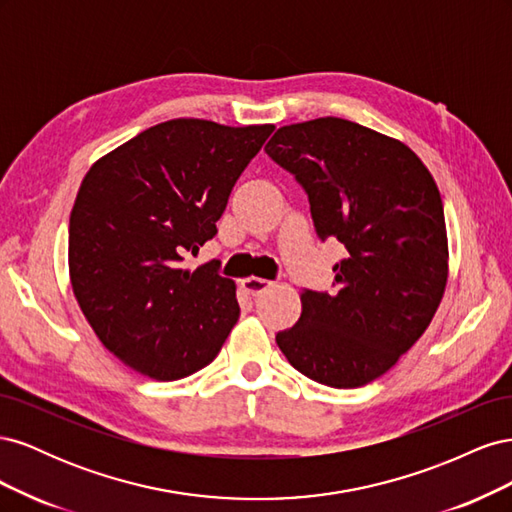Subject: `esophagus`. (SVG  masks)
Wrapping results in <instances>:
<instances>
[{
  "label": "esophagus",
  "instance_id": "obj_1",
  "mask_svg": "<svg viewBox=\"0 0 512 512\" xmlns=\"http://www.w3.org/2000/svg\"><path fill=\"white\" fill-rule=\"evenodd\" d=\"M241 286H243V290H245L247 294H252V297H258V294H262L265 290H269V288L273 286V282L265 280V277H256V275H252V277H245V280L241 282Z\"/></svg>",
  "mask_w": 512,
  "mask_h": 512
}]
</instances>
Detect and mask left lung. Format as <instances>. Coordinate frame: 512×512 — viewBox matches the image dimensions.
Here are the masks:
<instances>
[{"instance_id":"obj_1","label":"left lung","mask_w":512,"mask_h":512,"mask_svg":"<svg viewBox=\"0 0 512 512\" xmlns=\"http://www.w3.org/2000/svg\"><path fill=\"white\" fill-rule=\"evenodd\" d=\"M265 151L309 196L320 239H337L335 290L301 292L303 312L275 335L288 363L333 389L386 374L436 316L448 237L436 181L406 145L359 123H290Z\"/></svg>"}]
</instances>
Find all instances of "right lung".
Instances as JSON below:
<instances>
[{
    "label": "right lung",
    "instance_id": "add662e5",
    "mask_svg": "<svg viewBox=\"0 0 512 512\" xmlns=\"http://www.w3.org/2000/svg\"><path fill=\"white\" fill-rule=\"evenodd\" d=\"M273 130L170 119L87 170L70 213V284L104 348L136 374L190 376L237 324L235 282L213 262H181L218 232L232 185Z\"/></svg>",
    "mask_w": 512,
    "mask_h": 512
}]
</instances>
